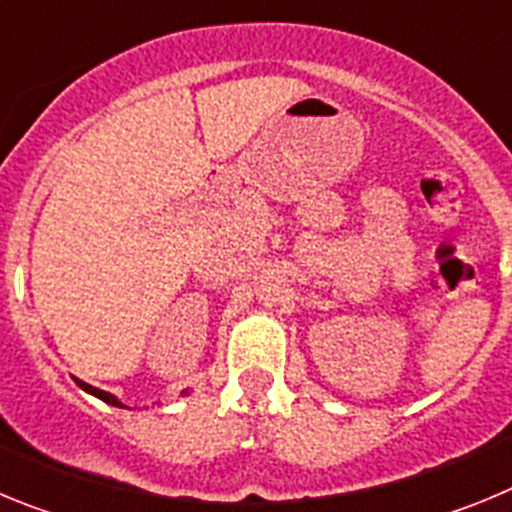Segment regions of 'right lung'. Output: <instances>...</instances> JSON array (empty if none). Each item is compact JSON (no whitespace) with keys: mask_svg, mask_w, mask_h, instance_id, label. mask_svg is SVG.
I'll use <instances>...</instances> for the list:
<instances>
[{"mask_svg":"<svg viewBox=\"0 0 512 512\" xmlns=\"http://www.w3.org/2000/svg\"><path fill=\"white\" fill-rule=\"evenodd\" d=\"M74 382L79 384L81 390H84V392H89V395H94V397H99V400H102V402H107V405H115V408H125V405H122V402L117 400V397L112 395V392L97 390V387H92V384H87V382H81V379H76V377H74ZM182 395H187V390H184Z\"/></svg>","mask_w":512,"mask_h":512,"instance_id":"add662e5","label":"right lung"}]
</instances>
